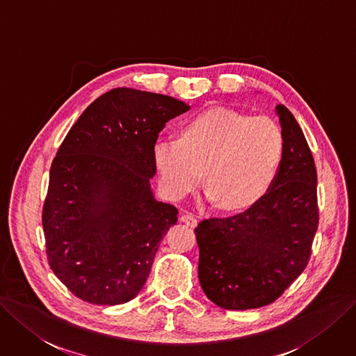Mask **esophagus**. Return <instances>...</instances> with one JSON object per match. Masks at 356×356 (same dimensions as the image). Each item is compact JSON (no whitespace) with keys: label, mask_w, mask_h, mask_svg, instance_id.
<instances>
[{"label":"esophagus","mask_w":356,"mask_h":356,"mask_svg":"<svg viewBox=\"0 0 356 356\" xmlns=\"http://www.w3.org/2000/svg\"><path fill=\"white\" fill-rule=\"evenodd\" d=\"M180 221L185 222V225L189 226V227H196V225H198V218H196L191 213H183L181 217H180Z\"/></svg>","instance_id":"obj_1"}]
</instances>
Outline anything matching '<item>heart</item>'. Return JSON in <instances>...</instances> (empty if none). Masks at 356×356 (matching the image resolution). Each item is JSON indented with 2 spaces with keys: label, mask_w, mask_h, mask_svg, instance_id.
<instances>
[{
  "label": "heart",
  "mask_w": 356,
  "mask_h": 356,
  "mask_svg": "<svg viewBox=\"0 0 356 356\" xmlns=\"http://www.w3.org/2000/svg\"><path fill=\"white\" fill-rule=\"evenodd\" d=\"M282 152L283 135L273 118L217 107L191 118L180 140H158L154 161L171 200L193 192L207 170L209 200L225 209H242L266 193Z\"/></svg>",
  "instance_id": "heart-1"
}]
</instances>
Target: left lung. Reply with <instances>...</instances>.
<instances>
[{
	"instance_id": "left-lung-1",
	"label": "left lung",
	"mask_w": 356,
	"mask_h": 356,
	"mask_svg": "<svg viewBox=\"0 0 356 356\" xmlns=\"http://www.w3.org/2000/svg\"><path fill=\"white\" fill-rule=\"evenodd\" d=\"M279 115L283 152L266 195L246 211L202 220L195 229L198 277L207 298L225 309L270 305L305 270L318 227L317 170L296 118Z\"/></svg>"
}]
</instances>
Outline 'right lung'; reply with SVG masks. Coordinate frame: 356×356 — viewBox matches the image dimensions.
I'll list each match as a JSON object with an SVG mask.
<instances>
[{
  "label": "right lung",
  "instance_id": "obj_1",
  "mask_svg": "<svg viewBox=\"0 0 356 356\" xmlns=\"http://www.w3.org/2000/svg\"><path fill=\"white\" fill-rule=\"evenodd\" d=\"M161 94L117 88L77 118L49 170L42 209L51 270L95 305H120L147 282L177 208L154 198V145L188 111Z\"/></svg>",
  "mask_w": 356,
  "mask_h": 356
}]
</instances>
